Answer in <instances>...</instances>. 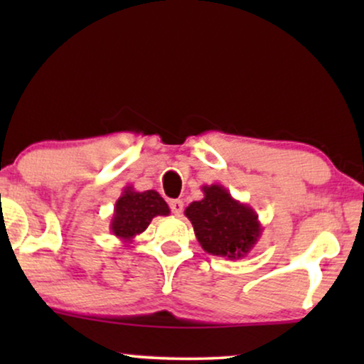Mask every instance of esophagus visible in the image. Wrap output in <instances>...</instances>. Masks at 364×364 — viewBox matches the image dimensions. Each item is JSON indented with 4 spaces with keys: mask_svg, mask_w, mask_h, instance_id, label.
Here are the masks:
<instances>
[{
    "mask_svg": "<svg viewBox=\"0 0 364 364\" xmlns=\"http://www.w3.org/2000/svg\"><path fill=\"white\" fill-rule=\"evenodd\" d=\"M168 205H171V210L173 215H181L182 210H183V202L182 200H171L168 202Z\"/></svg>",
    "mask_w": 364,
    "mask_h": 364,
    "instance_id": "1",
    "label": "esophagus"
}]
</instances>
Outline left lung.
<instances>
[{
  "instance_id": "8db88e82",
  "label": "left lung",
  "mask_w": 364,
  "mask_h": 364,
  "mask_svg": "<svg viewBox=\"0 0 364 364\" xmlns=\"http://www.w3.org/2000/svg\"><path fill=\"white\" fill-rule=\"evenodd\" d=\"M202 200L186 208L200 247L210 255L238 260L255 247L262 223L250 205L235 200L223 186L202 187Z\"/></svg>"
}]
</instances>
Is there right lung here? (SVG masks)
<instances>
[{
    "instance_id": "right-lung-1",
    "label": "right lung",
    "mask_w": 364,
    "mask_h": 364,
    "mask_svg": "<svg viewBox=\"0 0 364 364\" xmlns=\"http://www.w3.org/2000/svg\"><path fill=\"white\" fill-rule=\"evenodd\" d=\"M171 208L156 191L137 192L132 186L124 188L116 200L111 220L112 235L122 242H132V238L142 233L157 215H168Z\"/></svg>"
}]
</instances>
